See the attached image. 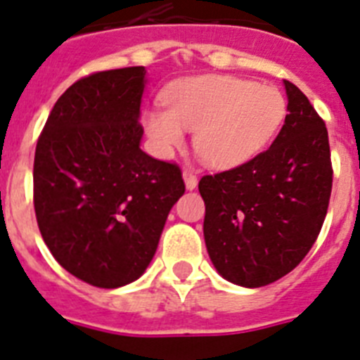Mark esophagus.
Segmentation results:
<instances>
[{"mask_svg":"<svg viewBox=\"0 0 360 360\" xmlns=\"http://www.w3.org/2000/svg\"><path fill=\"white\" fill-rule=\"evenodd\" d=\"M183 179H184V186H186V190L198 188V176H195L192 170H184Z\"/></svg>","mask_w":360,"mask_h":360,"instance_id":"1","label":"esophagus"}]
</instances>
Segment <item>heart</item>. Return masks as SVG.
Wrapping results in <instances>:
<instances>
[{"instance_id":"heart-1","label":"heart","mask_w":360,"mask_h":360,"mask_svg":"<svg viewBox=\"0 0 360 360\" xmlns=\"http://www.w3.org/2000/svg\"><path fill=\"white\" fill-rule=\"evenodd\" d=\"M165 110H146L143 124L161 155H170L195 132L205 165L230 170L266 148L286 117V101L274 85L223 74L183 79L162 96Z\"/></svg>"}]
</instances>
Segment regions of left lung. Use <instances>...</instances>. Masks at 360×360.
Here are the masks:
<instances>
[{
	"label": "left lung",
	"instance_id": "1",
	"mask_svg": "<svg viewBox=\"0 0 360 360\" xmlns=\"http://www.w3.org/2000/svg\"><path fill=\"white\" fill-rule=\"evenodd\" d=\"M284 90L288 115L270 148L199 181L212 264L245 288L275 283L306 257L330 202L326 124L293 83L284 81Z\"/></svg>",
	"mask_w": 360,
	"mask_h": 360
}]
</instances>
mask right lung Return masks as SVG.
I'll list each match as a JSON object with an SVG mask.
<instances>
[{"label": "right lung", "instance_id": "right-lung-1", "mask_svg": "<svg viewBox=\"0 0 360 360\" xmlns=\"http://www.w3.org/2000/svg\"><path fill=\"white\" fill-rule=\"evenodd\" d=\"M145 67L83 77L56 101L34 158V208L56 261L98 288L137 281L152 262L179 167L141 150Z\"/></svg>", "mask_w": 360, "mask_h": 360}]
</instances>
